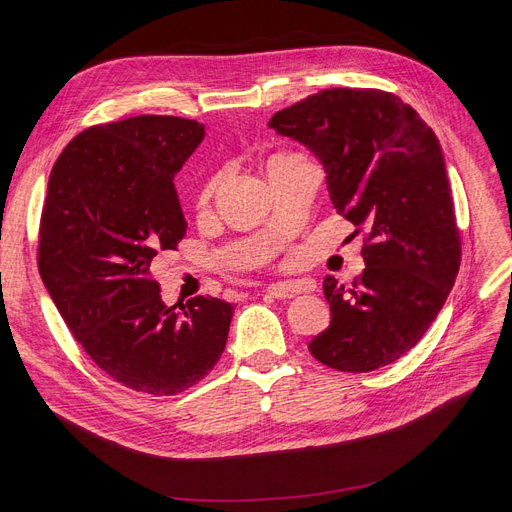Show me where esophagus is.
<instances>
[{
  "label": "esophagus",
  "mask_w": 512,
  "mask_h": 512,
  "mask_svg": "<svg viewBox=\"0 0 512 512\" xmlns=\"http://www.w3.org/2000/svg\"><path fill=\"white\" fill-rule=\"evenodd\" d=\"M303 290H305L303 286L294 284V282H278V284H270L265 288V292L272 294V297H276V299H292V297H297V294H301Z\"/></svg>",
  "instance_id": "34e87169"
}]
</instances>
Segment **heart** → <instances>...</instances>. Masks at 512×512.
I'll use <instances>...</instances> for the list:
<instances>
[{
    "label": "heart",
    "mask_w": 512,
    "mask_h": 512,
    "mask_svg": "<svg viewBox=\"0 0 512 512\" xmlns=\"http://www.w3.org/2000/svg\"><path fill=\"white\" fill-rule=\"evenodd\" d=\"M278 157H282V155H274L272 159H270V164L274 159H278ZM267 164V166H270ZM218 184H220V174L215 172V174H211L205 182H203V186H201V191H199V197H197V201H199V205H205L211 197H213V193H215V188H218Z\"/></svg>",
    "instance_id": "obj_1"
}]
</instances>
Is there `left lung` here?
Here are the masks:
<instances>
[{
  "instance_id": "8db88e82",
  "label": "left lung",
  "mask_w": 512,
  "mask_h": 512,
  "mask_svg": "<svg viewBox=\"0 0 512 512\" xmlns=\"http://www.w3.org/2000/svg\"><path fill=\"white\" fill-rule=\"evenodd\" d=\"M270 126L315 153L336 211L365 232V270L348 286L324 280L332 321L309 342L311 355L351 373L394 363L432 326L461 267L438 137L380 89H324Z\"/></svg>"
}]
</instances>
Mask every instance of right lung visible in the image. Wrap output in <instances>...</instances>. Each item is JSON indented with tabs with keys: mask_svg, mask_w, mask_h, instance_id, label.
I'll use <instances>...</instances> for the list:
<instances>
[{
	"mask_svg": "<svg viewBox=\"0 0 512 512\" xmlns=\"http://www.w3.org/2000/svg\"><path fill=\"white\" fill-rule=\"evenodd\" d=\"M205 126L176 116L97 124L60 153L39 224V274L74 340L118 384L172 396L220 361L234 307L161 301L155 257L176 251L186 220L174 176Z\"/></svg>",
	"mask_w": 512,
	"mask_h": 512,
	"instance_id": "1",
	"label": "right lung"
}]
</instances>
